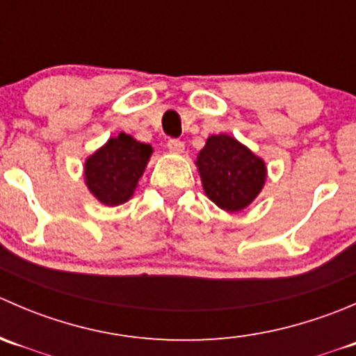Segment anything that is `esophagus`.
Instances as JSON below:
<instances>
[{
  "label": "esophagus",
  "instance_id": "esophagus-1",
  "mask_svg": "<svg viewBox=\"0 0 356 356\" xmlns=\"http://www.w3.org/2000/svg\"><path fill=\"white\" fill-rule=\"evenodd\" d=\"M167 148L168 152L174 153V155H181V153L184 152V143L179 141V139H170V141L167 143Z\"/></svg>",
  "mask_w": 356,
  "mask_h": 356
}]
</instances>
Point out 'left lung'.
<instances>
[{
    "mask_svg": "<svg viewBox=\"0 0 356 356\" xmlns=\"http://www.w3.org/2000/svg\"><path fill=\"white\" fill-rule=\"evenodd\" d=\"M195 163L204 195L229 213L250 207L267 181L264 158L229 134H211Z\"/></svg>",
    "mask_w": 356,
    "mask_h": 356,
    "instance_id": "obj_1",
    "label": "left lung"
}]
</instances>
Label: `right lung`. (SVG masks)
I'll use <instances>...</instances> for the list:
<instances>
[{"label": "right lung", "instance_id": "right-lung-1", "mask_svg": "<svg viewBox=\"0 0 356 356\" xmlns=\"http://www.w3.org/2000/svg\"><path fill=\"white\" fill-rule=\"evenodd\" d=\"M153 155V146L120 132L84 161V184L105 207H118L134 196Z\"/></svg>", "mask_w": 356, "mask_h": 356}]
</instances>
